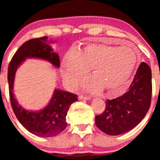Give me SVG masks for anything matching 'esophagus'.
I'll return each mask as SVG.
<instances>
[{"label": "esophagus", "mask_w": 160, "mask_h": 160, "mask_svg": "<svg viewBox=\"0 0 160 160\" xmlns=\"http://www.w3.org/2000/svg\"><path fill=\"white\" fill-rule=\"evenodd\" d=\"M78 99L79 100H90V97H89V96H86V95H79L78 96Z\"/></svg>", "instance_id": "obj_1"}]
</instances>
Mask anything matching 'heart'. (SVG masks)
Masks as SVG:
<instances>
[{
  "label": "heart",
  "mask_w": 160,
  "mask_h": 160,
  "mask_svg": "<svg viewBox=\"0 0 160 160\" xmlns=\"http://www.w3.org/2000/svg\"><path fill=\"white\" fill-rule=\"evenodd\" d=\"M137 62L138 54L130 46L89 44L65 57L62 71L68 86L76 88L90 69L92 78L85 84V89L98 92L102 88L108 95H117L123 91Z\"/></svg>",
  "instance_id": "heart-1"
}]
</instances>
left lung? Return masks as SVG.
Listing matches in <instances>:
<instances>
[{
    "label": "left lung",
    "mask_w": 160,
    "mask_h": 160,
    "mask_svg": "<svg viewBox=\"0 0 160 160\" xmlns=\"http://www.w3.org/2000/svg\"><path fill=\"white\" fill-rule=\"evenodd\" d=\"M152 93V71L143 62L128 92L115 99L106 100L105 111L95 117L96 126L109 135H121L131 130L148 112Z\"/></svg>",
    "instance_id": "left-lung-1"
}]
</instances>
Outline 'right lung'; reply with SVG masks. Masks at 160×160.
<instances>
[{"label":"right lung","mask_w":160,"mask_h":160,"mask_svg":"<svg viewBox=\"0 0 160 160\" xmlns=\"http://www.w3.org/2000/svg\"><path fill=\"white\" fill-rule=\"evenodd\" d=\"M40 58L60 67L58 54L48 44V37L33 38L24 43L11 60L8 68V82L10 101L14 114L24 128L32 134L41 137L58 135L66 128V115L70 106L77 101V95L68 92L55 89L51 101L40 111H30L19 105L13 89L16 71L26 58Z\"/></svg>","instance_id":"obj_1"}]
</instances>
